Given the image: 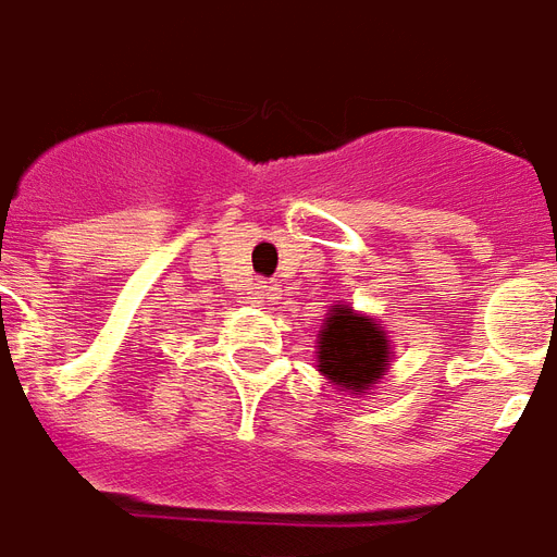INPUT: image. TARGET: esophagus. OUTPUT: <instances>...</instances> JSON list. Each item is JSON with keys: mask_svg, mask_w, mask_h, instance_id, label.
<instances>
[{"mask_svg": "<svg viewBox=\"0 0 557 557\" xmlns=\"http://www.w3.org/2000/svg\"><path fill=\"white\" fill-rule=\"evenodd\" d=\"M267 299H270V287H267V284H261V287H258V290H255L252 294V302H267Z\"/></svg>", "mask_w": 557, "mask_h": 557, "instance_id": "esophagus-1", "label": "esophagus"}]
</instances>
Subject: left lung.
I'll list each match as a JSON object with an SVG mask.
<instances>
[{"label":"left lung","instance_id":"obj_1","mask_svg":"<svg viewBox=\"0 0 557 557\" xmlns=\"http://www.w3.org/2000/svg\"><path fill=\"white\" fill-rule=\"evenodd\" d=\"M387 341L379 323L363 320L352 308L325 317L320 334V373L349 393L370 391L387 373Z\"/></svg>","mask_w":557,"mask_h":557}]
</instances>
